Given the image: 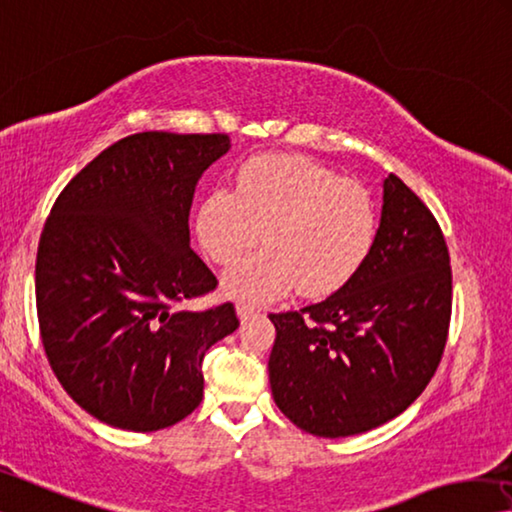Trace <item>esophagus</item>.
I'll return each mask as SVG.
<instances>
[{"label":"esophagus","instance_id":"obj_1","mask_svg":"<svg viewBox=\"0 0 512 512\" xmlns=\"http://www.w3.org/2000/svg\"><path fill=\"white\" fill-rule=\"evenodd\" d=\"M237 314H239V319H248L250 314H255V305L239 303V305H237Z\"/></svg>","mask_w":512,"mask_h":512}]
</instances>
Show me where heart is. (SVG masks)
Wrapping results in <instances>:
<instances>
[{
	"label": "heart",
	"instance_id": "obj_1",
	"mask_svg": "<svg viewBox=\"0 0 512 512\" xmlns=\"http://www.w3.org/2000/svg\"><path fill=\"white\" fill-rule=\"evenodd\" d=\"M378 214L369 191L305 157L264 154L243 164L237 189L202 200L196 232L216 264H232L262 239L266 250L225 273L239 300H271L296 287L321 298L362 269L376 239Z\"/></svg>",
	"mask_w": 512,
	"mask_h": 512
}]
</instances>
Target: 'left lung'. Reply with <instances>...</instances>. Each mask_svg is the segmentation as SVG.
<instances>
[{"instance_id":"1","label":"left lung","mask_w":512,"mask_h":512,"mask_svg":"<svg viewBox=\"0 0 512 512\" xmlns=\"http://www.w3.org/2000/svg\"><path fill=\"white\" fill-rule=\"evenodd\" d=\"M269 319L271 392L298 428L348 437L399 417L431 383L449 335V248L431 209L385 177L362 269L321 303Z\"/></svg>"}]
</instances>
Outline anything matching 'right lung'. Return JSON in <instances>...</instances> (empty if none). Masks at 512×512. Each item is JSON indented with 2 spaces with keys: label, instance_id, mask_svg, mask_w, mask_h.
Wrapping results in <instances>:
<instances>
[{
  "label": "right lung",
  "instance_id": "1",
  "mask_svg": "<svg viewBox=\"0 0 512 512\" xmlns=\"http://www.w3.org/2000/svg\"><path fill=\"white\" fill-rule=\"evenodd\" d=\"M227 134L141 132L81 168L47 216L36 310L54 376L88 415L150 433L202 401V358L239 328L232 303L173 310L216 289L189 212Z\"/></svg>",
  "mask_w": 512,
  "mask_h": 512
}]
</instances>
